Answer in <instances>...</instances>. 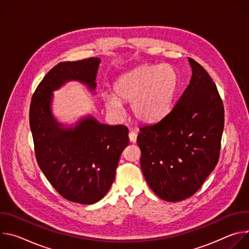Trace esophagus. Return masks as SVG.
I'll use <instances>...</instances> for the list:
<instances>
[{
    "mask_svg": "<svg viewBox=\"0 0 249 249\" xmlns=\"http://www.w3.org/2000/svg\"><path fill=\"white\" fill-rule=\"evenodd\" d=\"M129 139H130L131 143H136V142H137V134L133 131L129 132Z\"/></svg>",
    "mask_w": 249,
    "mask_h": 249,
    "instance_id": "esophagus-1",
    "label": "esophagus"
}]
</instances>
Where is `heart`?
Wrapping results in <instances>:
<instances>
[{"instance_id":"heart-1","label":"heart","mask_w":249,"mask_h":249,"mask_svg":"<svg viewBox=\"0 0 249 249\" xmlns=\"http://www.w3.org/2000/svg\"><path fill=\"white\" fill-rule=\"evenodd\" d=\"M176 83L174 70L167 65L141 66L115 81L113 95H104V105L107 110L121 114V102H131V112L138 121L154 123L167 113Z\"/></svg>"}]
</instances>
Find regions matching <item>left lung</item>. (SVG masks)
I'll return each instance as SVG.
<instances>
[{"mask_svg":"<svg viewBox=\"0 0 249 249\" xmlns=\"http://www.w3.org/2000/svg\"><path fill=\"white\" fill-rule=\"evenodd\" d=\"M189 85L171 111L140 128L141 167L151 189L162 200L192 196L219 160L224 130L223 101L206 70L188 58Z\"/></svg>","mask_w":249,"mask_h":249,"instance_id":"obj_1","label":"left lung"}]
</instances>
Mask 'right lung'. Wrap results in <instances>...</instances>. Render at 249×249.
<instances>
[{
	"label": "right lung",
	"mask_w": 249,
	"mask_h": 249,
	"mask_svg": "<svg viewBox=\"0 0 249 249\" xmlns=\"http://www.w3.org/2000/svg\"><path fill=\"white\" fill-rule=\"evenodd\" d=\"M101 60L61 62L43 78L33 93L29 124L38 165L65 199L91 205L110 189L123 150L129 145L128 128L102 124L91 115L74 125L59 122L52 112L53 92L68 82H79L95 94Z\"/></svg>",
	"instance_id": "right-lung-1"
}]
</instances>
